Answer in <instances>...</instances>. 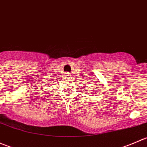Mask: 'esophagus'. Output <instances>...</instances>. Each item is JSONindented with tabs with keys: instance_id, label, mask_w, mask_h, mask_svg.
<instances>
[{
	"instance_id": "obj_1",
	"label": "esophagus",
	"mask_w": 147,
	"mask_h": 147,
	"mask_svg": "<svg viewBox=\"0 0 147 147\" xmlns=\"http://www.w3.org/2000/svg\"><path fill=\"white\" fill-rule=\"evenodd\" d=\"M70 73H69V72H66L65 73V77H67V78H70Z\"/></svg>"
}]
</instances>
